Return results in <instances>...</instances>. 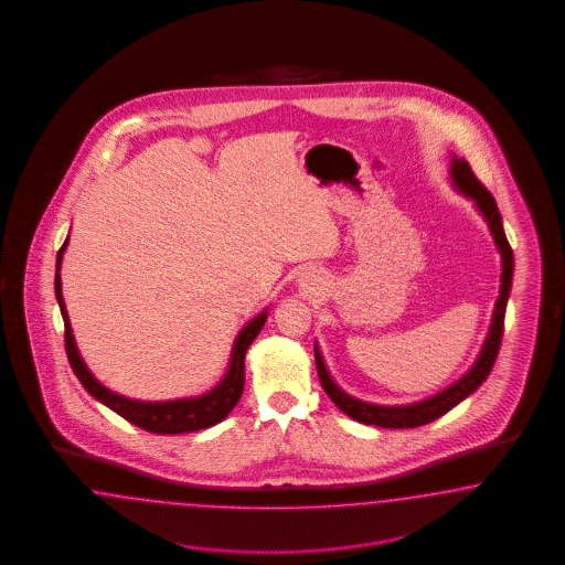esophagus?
Segmentation results:
<instances>
[{
    "mask_svg": "<svg viewBox=\"0 0 565 565\" xmlns=\"http://www.w3.org/2000/svg\"><path fill=\"white\" fill-rule=\"evenodd\" d=\"M300 288L307 291H315L321 288V275L317 274L315 269H305L300 277H298Z\"/></svg>",
    "mask_w": 565,
    "mask_h": 565,
    "instance_id": "esophagus-1",
    "label": "esophagus"
}]
</instances>
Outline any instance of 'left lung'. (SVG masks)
Instances as JSON below:
<instances>
[{"label":"left lung","instance_id":"8db88e82","mask_svg":"<svg viewBox=\"0 0 565 565\" xmlns=\"http://www.w3.org/2000/svg\"><path fill=\"white\" fill-rule=\"evenodd\" d=\"M451 180H454L456 189L460 190L463 196L475 201V205L482 213L484 222L489 223V230H491L497 248L501 253V288H499V298H497L495 310H493V321H491V327H489V335H487L484 345L480 350L479 359H477V362L472 364V369L460 381H456L454 385H449L447 390L433 395V397H427V399L416 402V404H408V406H376V404H369V402H362V399H356V397L345 394L333 383V379H331L329 371H327L323 356H321L319 348L315 345L317 373H319V379H321V385H323L326 394L331 397V402L343 414H348L350 418L359 420L362 425H375V427L381 428H414L433 423L439 416H444L445 412H449L454 406H458L472 392H477L480 383L489 376L493 364H495L501 338H503L505 307H508V298H510V290H512V246H510V242L505 238L503 223H501V213L497 209L495 199L491 196L489 190L480 184L479 178L475 175V171L470 170L468 161L458 159V157L451 159Z\"/></svg>","mask_w":565,"mask_h":565}]
</instances>
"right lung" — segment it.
Here are the masks:
<instances>
[{"instance_id": "right-lung-1", "label": "right lung", "mask_w": 565, "mask_h": 565, "mask_svg": "<svg viewBox=\"0 0 565 565\" xmlns=\"http://www.w3.org/2000/svg\"><path fill=\"white\" fill-rule=\"evenodd\" d=\"M68 246V238L64 246L60 248L57 258H55V298L62 310L64 319V338H66V354H68L70 366L78 381L83 383L88 394L95 399H99L109 411L120 414L128 423L135 427L145 428L154 435H178V433H192L201 428L213 427L222 423L223 418L234 411L238 404L239 395L244 390V359L248 345L255 342L258 331L267 321V310H263L253 321H248L244 329L239 331L234 348H232V360L230 369L222 381L206 394L199 397H184V399H168V402H140V399H130L120 394L109 392L105 385H102L90 371L86 369L85 362L78 354V348L74 343L72 327H70L68 310L62 298V277H60V267H62V257Z\"/></svg>"}]
</instances>
